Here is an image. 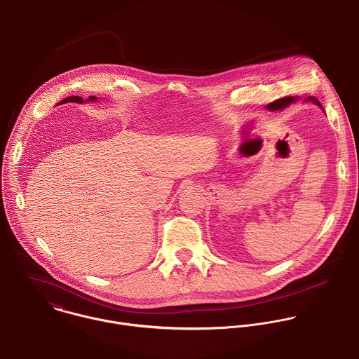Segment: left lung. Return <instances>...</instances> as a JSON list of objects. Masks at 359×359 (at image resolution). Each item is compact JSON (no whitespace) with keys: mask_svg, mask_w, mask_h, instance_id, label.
Listing matches in <instances>:
<instances>
[{"mask_svg":"<svg viewBox=\"0 0 359 359\" xmlns=\"http://www.w3.org/2000/svg\"><path fill=\"white\" fill-rule=\"evenodd\" d=\"M295 99L294 97H281V99H278V100H274V102H271L267 107L270 109V110H278V109H283V107H285V106H288L290 103H292ZM311 100L312 102H315V103H318L320 107H322V104H320V102L316 99V97H313V96H311Z\"/></svg>","mask_w":359,"mask_h":359,"instance_id":"left-lung-1","label":"left lung"}]
</instances>
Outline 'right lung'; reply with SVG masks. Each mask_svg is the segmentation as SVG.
Instances as JSON below:
<instances>
[{"instance_id": "right-lung-1", "label": "right lung", "mask_w": 359, "mask_h": 359, "mask_svg": "<svg viewBox=\"0 0 359 359\" xmlns=\"http://www.w3.org/2000/svg\"><path fill=\"white\" fill-rule=\"evenodd\" d=\"M89 100H96L95 96H90ZM67 102H76V103H82L83 99L79 97V96H69V97H65L64 100H61V103H67Z\"/></svg>"}]
</instances>
